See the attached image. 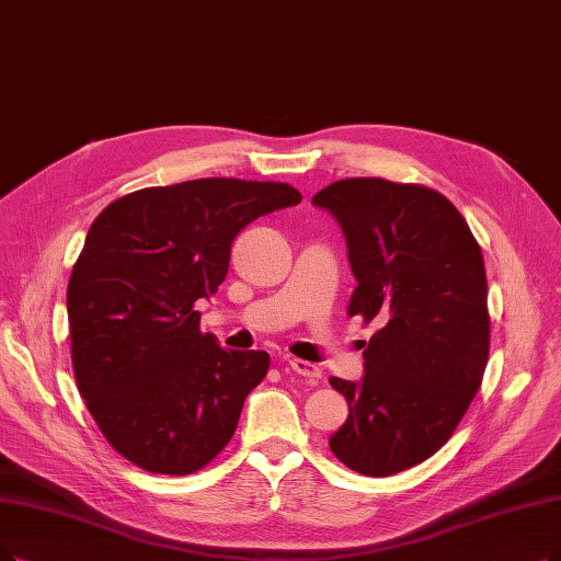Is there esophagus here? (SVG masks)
Returning a JSON list of instances; mask_svg holds the SVG:
<instances>
[{
  "label": "esophagus",
  "instance_id": "esophagus-1",
  "mask_svg": "<svg viewBox=\"0 0 561 561\" xmlns=\"http://www.w3.org/2000/svg\"><path fill=\"white\" fill-rule=\"evenodd\" d=\"M289 368H293L301 377H308V379H320L322 377L320 366L310 364V362H304V358H289Z\"/></svg>",
  "mask_w": 561,
  "mask_h": 561
}]
</instances>
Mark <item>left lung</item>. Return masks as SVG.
Returning a JSON list of instances; mask_svg holds the SVG:
<instances>
[{
    "label": "left lung",
    "mask_w": 561,
    "mask_h": 561,
    "mask_svg": "<svg viewBox=\"0 0 561 561\" xmlns=\"http://www.w3.org/2000/svg\"><path fill=\"white\" fill-rule=\"evenodd\" d=\"M345 234L350 316L377 322L358 382L331 377L347 421L329 437L358 474L391 477L446 444L477 396L490 347L483 255L460 211L423 186L343 179L312 195Z\"/></svg>",
    "instance_id": "obj_1"
}]
</instances>
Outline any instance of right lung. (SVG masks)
Listing matches in <instances>:
<instances>
[{"instance_id": "add662e5", "label": "right lung", "mask_w": 561, "mask_h": 561, "mask_svg": "<svg viewBox=\"0 0 561 561\" xmlns=\"http://www.w3.org/2000/svg\"><path fill=\"white\" fill-rule=\"evenodd\" d=\"M299 203L287 184L193 179L124 195L92 222L66 289L73 370L133 465L184 477L232 439L268 354L222 350L193 304L226 280L249 222Z\"/></svg>"}]
</instances>
